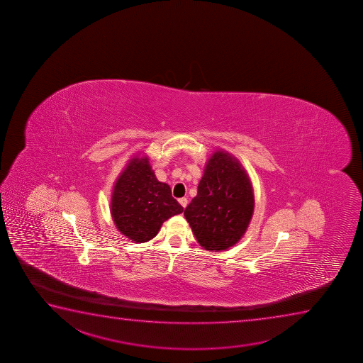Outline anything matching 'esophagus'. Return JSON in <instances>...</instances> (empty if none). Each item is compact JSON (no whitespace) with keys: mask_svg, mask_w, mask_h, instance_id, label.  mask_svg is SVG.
I'll return each mask as SVG.
<instances>
[{"mask_svg":"<svg viewBox=\"0 0 363 363\" xmlns=\"http://www.w3.org/2000/svg\"><path fill=\"white\" fill-rule=\"evenodd\" d=\"M179 204L182 205V206H184V208H186V206H187V204H188L187 198H179Z\"/></svg>","mask_w":363,"mask_h":363,"instance_id":"esophagus-1","label":"esophagus"}]
</instances>
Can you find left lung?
I'll list each match as a JSON object with an SVG mask.
<instances>
[{"mask_svg":"<svg viewBox=\"0 0 363 363\" xmlns=\"http://www.w3.org/2000/svg\"><path fill=\"white\" fill-rule=\"evenodd\" d=\"M254 213V193L247 171L225 150L210 157L198 193L184 210L198 243L221 252L238 243Z\"/></svg>","mask_w":363,"mask_h":363,"instance_id":"obj_1","label":"left lung"}]
</instances>
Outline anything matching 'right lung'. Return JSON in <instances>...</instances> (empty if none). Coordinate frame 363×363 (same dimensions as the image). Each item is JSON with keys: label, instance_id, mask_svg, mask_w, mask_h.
<instances>
[{"label": "right lung", "instance_id": "right-lung-1", "mask_svg": "<svg viewBox=\"0 0 363 363\" xmlns=\"http://www.w3.org/2000/svg\"><path fill=\"white\" fill-rule=\"evenodd\" d=\"M182 211L170 186L154 175L147 157H133L113 188L111 218L120 233L135 243L153 239L162 222Z\"/></svg>", "mask_w": 363, "mask_h": 363}]
</instances>
